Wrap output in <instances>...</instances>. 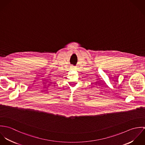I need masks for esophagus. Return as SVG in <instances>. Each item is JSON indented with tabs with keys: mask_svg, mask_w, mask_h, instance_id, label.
I'll return each instance as SVG.
<instances>
[{
	"mask_svg": "<svg viewBox=\"0 0 145 145\" xmlns=\"http://www.w3.org/2000/svg\"><path fill=\"white\" fill-rule=\"evenodd\" d=\"M74 68H75V67H74Z\"/></svg>",
	"mask_w": 145,
	"mask_h": 145,
	"instance_id": "34e87169",
	"label": "esophagus"
}]
</instances>
